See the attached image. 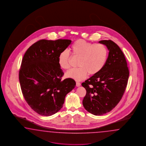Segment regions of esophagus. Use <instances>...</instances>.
I'll list each match as a JSON object with an SVG mask.
<instances>
[{
	"instance_id": "1",
	"label": "esophagus",
	"mask_w": 146,
	"mask_h": 146,
	"mask_svg": "<svg viewBox=\"0 0 146 146\" xmlns=\"http://www.w3.org/2000/svg\"><path fill=\"white\" fill-rule=\"evenodd\" d=\"M76 87H80L81 86V84L79 82H76Z\"/></svg>"
}]
</instances>
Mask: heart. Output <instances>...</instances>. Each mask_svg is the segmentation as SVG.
Wrapping results in <instances>:
<instances>
[{
	"label": "heart",
	"instance_id": "b5f03b06",
	"mask_svg": "<svg viewBox=\"0 0 146 146\" xmlns=\"http://www.w3.org/2000/svg\"><path fill=\"white\" fill-rule=\"evenodd\" d=\"M73 54L80 57L78 68L67 71V77L81 81L84 79L89 73L94 75L100 71L106 64L109 51L102 44H93L82 39L77 40L72 45ZM70 53L65 50L59 54L58 63L62 68L67 70L70 67Z\"/></svg>",
	"mask_w": 146,
	"mask_h": 146
}]
</instances>
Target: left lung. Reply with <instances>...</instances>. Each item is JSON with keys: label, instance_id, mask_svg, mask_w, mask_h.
I'll use <instances>...</instances> for the list:
<instances>
[{"label": "left lung", "instance_id": "1", "mask_svg": "<svg viewBox=\"0 0 146 146\" xmlns=\"http://www.w3.org/2000/svg\"><path fill=\"white\" fill-rule=\"evenodd\" d=\"M100 43L109 51L105 66L82 84L86 90L82 103L85 109L100 115L112 110L119 102L127 84L129 70L124 53L111 40H102Z\"/></svg>", "mask_w": 146, "mask_h": 146}]
</instances>
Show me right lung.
Segmentation results:
<instances>
[{"mask_svg": "<svg viewBox=\"0 0 146 146\" xmlns=\"http://www.w3.org/2000/svg\"><path fill=\"white\" fill-rule=\"evenodd\" d=\"M71 41L40 40L28 49L23 57L19 75L22 94L39 115L57 113L63 106L66 95L75 88L74 80H62L64 73L58 63L59 54Z\"/></svg>", "mask_w": 146, "mask_h": 146, "instance_id": "right-lung-1", "label": "right lung"}]
</instances>
